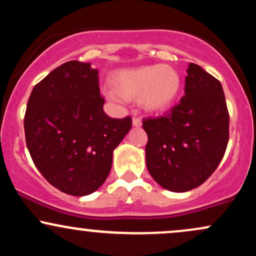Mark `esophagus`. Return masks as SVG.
<instances>
[{
    "instance_id": "1",
    "label": "esophagus",
    "mask_w": 256,
    "mask_h": 256,
    "mask_svg": "<svg viewBox=\"0 0 256 256\" xmlns=\"http://www.w3.org/2000/svg\"><path fill=\"white\" fill-rule=\"evenodd\" d=\"M132 125L136 126V128H140V126L142 125V120H140V118H137V116H134V119H132Z\"/></svg>"
}]
</instances>
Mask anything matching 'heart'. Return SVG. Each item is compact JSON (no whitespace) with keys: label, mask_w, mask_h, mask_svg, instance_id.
<instances>
[{"label":"heart","mask_w":256,"mask_h":256,"mask_svg":"<svg viewBox=\"0 0 256 256\" xmlns=\"http://www.w3.org/2000/svg\"><path fill=\"white\" fill-rule=\"evenodd\" d=\"M180 76L168 64H150L122 70L114 76L116 91H110L112 98H138L149 110H164L177 98Z\"/></svg>","instance_id":"b5f03b06"}]
</instances>
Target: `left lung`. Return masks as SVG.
I'll use <instances>...</instances> for the list:
<instances>
[{
	"instance_id": "obj_1",
	"label": "left lung",
	"mask_w": 256,
	"mask_h": 256,
	"mask_svg": "<svg viewBox=\"0 0 256 256\" xmlns=\"http://www.w3.org/2000/svg\"><path fill=\"white\" fill-rule=\"evenodd\" d=\"M186 73L180 102L165 116L143 119L146 168L158 185L174 192L204 183L228 142L230 118L220 82L196 64H189Z\"/></svg>"
}]
</instances>
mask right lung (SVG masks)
<instances>
[{"mask_svg": "<svg viewBox=\"0 0 256 256\" xmlns=\"http://www.w3.org/2000/svg\"><path fill=\"white\" fill-rule=\"evenodd\" d=\"M68 61L34 85L24 128L32 161L52 186L73 196L92 194L104 183L113 152L132 126L104 110L98 71Z\"/></svg>", "mask_w": 256, "mask_h": 256, "instance_id": "obj_1", "label": "right lung"}]
</instances>
